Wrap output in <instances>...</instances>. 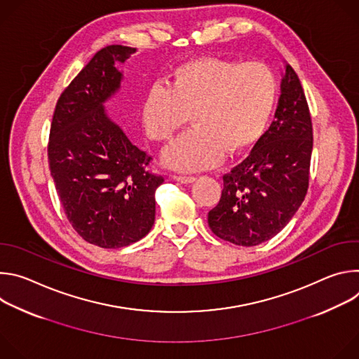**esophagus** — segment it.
<instances>
[{"instance_id": "34e87169", "label": "esophagus", "mask_w": 359, "mask_h": 359, "mask_svg": "<svg viewBox=\"0 0 359 359\" xmlns=\"http://www.w3.org/2000/svg\"><path fill=\"white\" fill-rule=\"evenodd\" d=\"M173 179L179 183H183V184H189V183H193L196 180V177H193V176H179V175H175Z\"/></svg>"}]
</instances>
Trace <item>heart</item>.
<instances>
[{"label": "heart", "instance_id": "heart-1", "mask_svg": "<svg viewBox=\"0 0 359 359\" xmlns=\"http://www.w3.org/2000/svg\"><path fill=\"white\" fill-rule=\"evenodd\" d=\"M278 96V81L262 62L241 64L203 57L179 65L170 86L153 85L142 107L146 133L166 142L193 125L163 155L168 166L193 172L216 166L227 153H240L264 133Z\"/></svg>", "mask_w": 359, "mask_h": 359}]
</instances>
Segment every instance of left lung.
Segmentation results:
<instances>
[{"mask_svg":"<svg viewBox=\"0 0 359 359\" xmlns=\"http://www.w3.org/2000/svg\"><path fill=\"white\" fill-rule=\"evenodd\" d=\"M313 123L295 71L285 64L274 121L245 161L223 176L212 231L237 245H257L278 234L309 190Z\"/></svg>","mask_w":359,"mask_h":359,"instance_id":"8db88e82","label":"left lung"}]
</instances>
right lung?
I'll return each mask as SVG.
<instances>
[{"instance_id": "add662e5", "label": "right lung", "mask_w": 359, "mask_h": 359, "mask_svg": "<svg viewBox=\"0 0 359 359\" xmlns=\"http://www.w3.org/2000/svg\"><path fill=\"white\" fill-rule=\"evenodd\" d=\"M136 48H102L60 96L48 162L75 231L102 248L143 238L155 223V191L165 182L146 168L150 156L114 122L105 102L121 88L118 69Z\"/></svg>"}]
</instances>
